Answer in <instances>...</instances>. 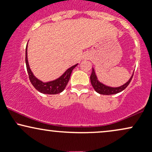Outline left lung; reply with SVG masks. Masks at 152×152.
Wrapping results in <instances>:
<instances>
[{"instance_id":"obj_1","label":"left lung","mask_w":152,"mask_h":152,"mask_svg":"<svg viewBox=\"0 0 152 152\" xmlns=\"http://www.w3.org/2000/svg\"><path fill=\"white\" fill-rule=\"evenodd\" d=\"M132 78H133V75H132L130 79L129 80V81H127L125 84L123 85V86L117 87V88H112V87L106 86L105 85L102 84V83H100V82L97 80L96 76L94 69H92L91 74L90 76L91 83V85L92 86L94 87V90H95L97 93L103 94V95H111V94H118L119 93V92L122 91L124 90L125 88L128 86V85L129 84L131 81H132Z\"/></svg>"}]
</instances>
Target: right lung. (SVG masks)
<instances>
[{
  "label": "right lung",
  "instance_id": "1",
  "mask_svg": "<svg viewBox=\"0 0 152 152\" xmlns=\"http://www.w3.org/2000/svg\"><path fill=\"white\" fill-rule=\"evenodd\" d=\"M26 64L31 83H32V85L36 90H38L41 93L46 94H57L62 92L66 88V85L68 84L73 69L78 65V64H76V65L71 66L70 69H68L58 79L53 81L47 82V83H43L35 77L33 73L31 72L27 58V46L26 48Z\"/></svg>",
  "mask_w": 152,
  "mask_h": 152
}]
</instances>
